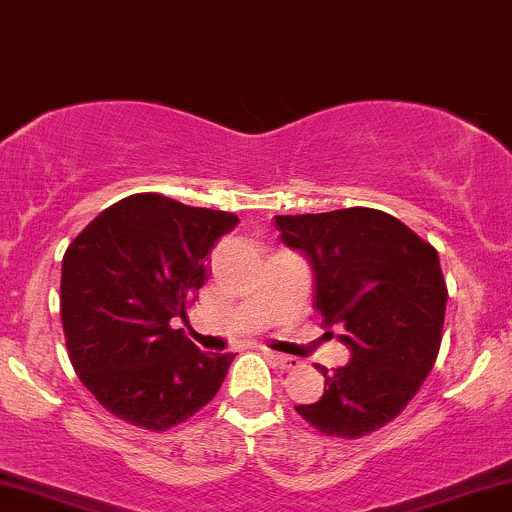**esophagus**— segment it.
I'll use <instances>...</instances> for the list:
<instances>
[{
    "mask_svg": "<svg viewBox=\"0 0 512 512\" xmlns=\"http://www.w3.org/2000/svg\"><path fill=\"white\" fill-rule=\"evenodd\" d=\"M266 354H268V359H271L278 368H283V371H295V368L300 366V361L295 359V356L278 354V351H266Z\"/></svg>",
    "mask_w": 512,
    "mask_h": 512,
    "instance_id": "esophagus-1",
    "label": "esophagus"
}]
</instances>
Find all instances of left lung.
Listing matches in <instances>:
<instances>
[{
  "mask_svg": "<svg viewBox=\"0 0 512 512\" xmlns=\"http://www.w3.org/2000/svg\"><path fill=\"white\" fill-rule=\"evenodd\" d=\"M280 239L310 258L315 310L339 324L351 361L295 405L327 437L359 439L393 422L425 383L442 344L447 283L437 249L371 207L278 214Z\"/></svg>",
  "mask_w": 512,
  "mask_h": 512,
  "instance_id": "left-lung-1",
  "label": "left lung"
}]
</instances>
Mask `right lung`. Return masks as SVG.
<instances>
[{
	"instance_id": "obj_1",
	"label": "right lung",
	"mask_w": 512,
	"mask_h": 512,
	"mask_svg": "<svg viewBox=\"0 0 512 512\" xmlns=\"http://www.w3.org/2000/svg\"><path fill=\"white\" fill-rule=\"evenodd\" d=\"M239 217L139 192L97 214L63 256L70 364L107 412L166 432L217 395L234 354H205L170 327L188 317L207 254Z\"/></svg>"
}]
</instances>
